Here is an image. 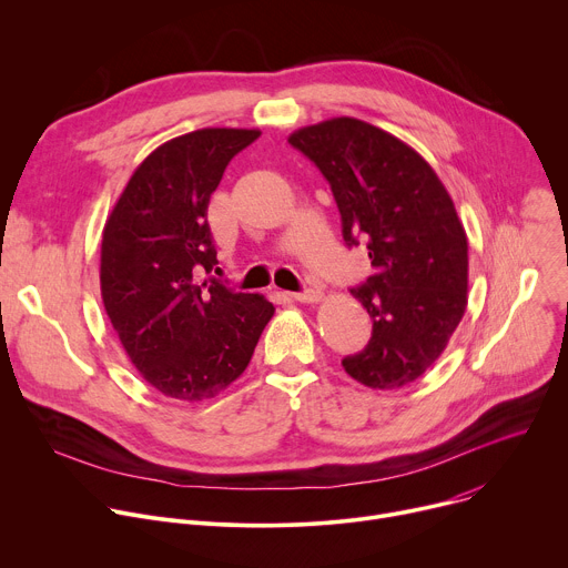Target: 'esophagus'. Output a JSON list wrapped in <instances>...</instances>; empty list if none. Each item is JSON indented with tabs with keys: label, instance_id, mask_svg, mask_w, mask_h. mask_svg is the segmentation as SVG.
Here are the masks:
<instances>
[{
	"label": "esophagus",
	"instance_id": "esophagus-1",
	"mask_svg": "<svg viewBox=\"0 0 568 568\" xmlns=\"http://www.w3.org/2000/svg\"><path fill=\"white\" fill-rule=\"evenodd\" d=\"M288 297L291 300H295V302H302V304H313V302H321L323 300V291L318 288V286H306L304 291H300V293H288Z\"/></svg>",
	"mask_w": 568,
	"mask_h": 568
}]
</instances>
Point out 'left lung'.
<instances>
[{"label":"left lung","mask_w":568,"mask_h":568,"mask_svg":"<svg viewBox=\"0 0 568 568\" xmlns=\"http://www.w3.org/2000/svg\"><path fill=\"white\" fill-rule=\"evenodd\" d=\"M288 144L327 178L345 243L365 239L374 266L352 288L372 338L343 367L367 388H402L445 352L467 308V234L454 201L415 149L361 119L304 125Z\"/></svg>","instance_id":"left-lung-1"}]
</instances>
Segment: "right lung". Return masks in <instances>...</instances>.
I'll return each instance as SVG.
<instances>
[{
  "mask_svg": "<svg viewBox=\"0 0 568 568\" xmlns=\"http://www.w3.org/2000/svg\"><path fill=\"white\" fill-rule=\"evenodd\" d=\"M262 133L201 129L158 146L131 175L101 241V297L133 365L162 395L216 397L247 367L275 306L214 277L210 199Z\"/></svg>",
  "mask_w": 568,
  "mask_h": 568,
  "instance_id": "obj_1",
  "label": "right lung"
}]
</instances>
